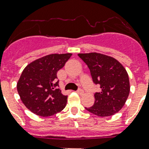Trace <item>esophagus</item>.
<instances>
[{
	"label": "esophagus",
	"instance_id": "esophagus-1",
	"mask_svg": "<svg viewBox=\"0 0 149 149\" xmlns=\"http://www.w3.org/2000/svg\"><path fill=\"white\" fill-rule=\"evenodd\" d=\"M77 92L79 93V94H83V93H84V91H83L82 89H78Z\"/></svg>",
	"mask_w": 149,
	"mask_h": 149
}]
</instances>
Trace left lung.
I'll list each match as a JSON object with an SVG mask.
<instances>
[{"mask_svg": "<svg viewBox=\"0 0 149 149\" xmlns=\"http://www.w3.org/2000/svg\"><path fill=\"white\" fill-rule=\"evenodd\" d=\"M78 56L90 69L93 83L100 88L94 94V104L86 110L99 117L118 113L130 93L129 78L125 67L117 59L104 54L91 52Z\"/></svg>", "mask_w": 149, "mask_h": 149, "instance_id": "1", "label": "left lung"}]
</instances>
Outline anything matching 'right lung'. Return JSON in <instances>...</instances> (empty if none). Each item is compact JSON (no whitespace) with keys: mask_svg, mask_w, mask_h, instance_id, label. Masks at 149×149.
Masks as SVG:
<instances>
[{"mask_svg":"<svg viewBox=\"0 0 149 149\" xmlns=\"http://www.w3.org/2000/svg\"><path fill=\"white\" fill-rule=\"evenodd\" d=\"M72 54H51L31 62L24 68L17 84V90L24 106L42 117L63 111L67 96L58 89L57 72Z\"/></svg>","mask_w":149,"mask_h":149,"instance_id":"right-lung-1","label":"right lung"}]
</instances>
